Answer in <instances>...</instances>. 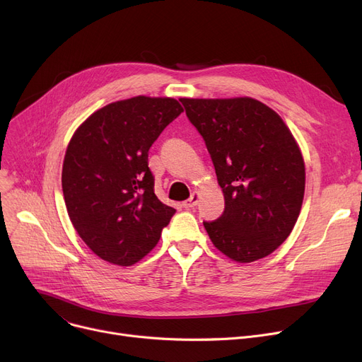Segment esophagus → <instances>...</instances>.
<instances>
[{
  "label": "esophagus",
  "mask_w": 362,
  "mask_h": 362,
  "mask_svg": "<svg viewBox=\"0 0 362 362\" xmlns=\"http://www.w3.org/2000/svg\"><path fill=\"white\" fill-rule=\"evenodd\" d=\"M198 199H199V194H198V192H194V194L191 195V198H189L187 201H185V202L182 204V206H183V208H194V206L198 204Z\"/></svg>",
  "instance_id": "34e87169"
}]
</instances>
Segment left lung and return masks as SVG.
<instances>
[{
    "label": "left lung",
    "instance_id": "1",
    "mask_svg": "<svg viewBox=\"0 0 362 362\" xmlns=\"http://www.w3.org/2000/svg\"><path fill=\"white\" fill-rule=\"evenodd\" d=\"M205 141L224 211L204 227L216 248L236 262L270 255L288 239L305 192L300 149L279 114L250 98H180Z\"/></svg>",
    "mask_w": 362,
    "mask_h": 362
}]
</instances>
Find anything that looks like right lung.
I'll return each instance as SVG.
<instances>
[{
    "instance_id": "obj_1",
    "label": "right lung",
    "mask_w": 362,
    "mask_h": 362,
    "mask_svg": "<svg viewBox=\"0 0 362 362\" xmlns=\"http://www.w3.org/2000/svg\"><path fill=\"white\" fill-rule=\"evenodd\" d=\"M182 111L175 98L139 95L95 111L71 136L62 173L66 208L104 261L138 262L176 213L154 194L148 151Z\"/></svg>"
}]
</instances>
